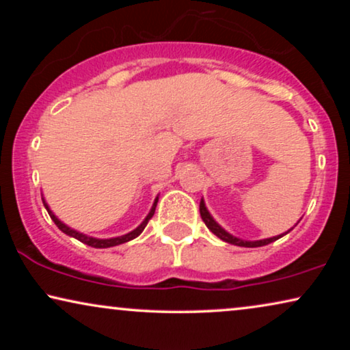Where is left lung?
I'll return each instance as SVG.
<instances>
[{
    "mask_svg": "<svg viewBox=\"0 0 350 350\" xmlns=\"http://www.w3.org/2000/svg\"><path fill=\"white\" fill-rule=\"evenodd\" d=\"M199 210H200V217H202V219H204V223H205V226H207L210 231H212L215 236H218L219 239H221V241H224V242H228V243H232V245H239V247H262V245H267V243H271V242H274V241H277V239H280L282 236H284V234H282V236H277V237H271V239H262V241H256V242H248V241H242V239H237V237H234V236H231V234L229 232H226L224 231V229L219 226V224L215 221V219L210 217V213H208V210L205 208V204H204V200H200V205H199ZM291 231V229H290ZM290 231H286L285 234H288Z\"/></svg>",
    "mask_w": 350,
    "mask_h": 350,
    "instance_id": "left-lung-1",
    "label": "left lung"
}]
</instances>
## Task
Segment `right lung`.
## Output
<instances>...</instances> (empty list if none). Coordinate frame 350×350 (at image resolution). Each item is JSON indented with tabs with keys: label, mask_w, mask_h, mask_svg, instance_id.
<instances>
[{
	"label": "right lung",
	"mask_w": 350,
	"mask_h": 350,
	"mask_svg": "<svg viewBox=\"0 0 350 350\" xmlns=\"http://www.w3.org/2000/svg\"><path fill=\"white\" fill-rule=\"evenodd\" d=\"M42 204H44V207H46V210H47V213H49V217L52 218V221H54V223L57 224V228H59L62 232H65L66 236H71V237L78 239L79 242H83V243H85V245H89V247H94V248H108V247H114V245H121V243H124V242H129V241H132V239H135L137 236H140L143 229L146 228L148 221H150V219L152 218V215H154V212H156L157 198H156V200H154V204H152L151 212L148 213V217L145 218V221H143V223L140 224V226H138L137 229H133L132 232L126 234V236H121V237H113V239H95V237H88V236H84V234H81V232H78V231H75V229H71V228L66 226V224L62 223L60 219L57 218L55 215L51 212L49 207H47V204H46V200H44V199H42Z\"/></svg>",
	"instance_id": "1"
}]
</instances>
